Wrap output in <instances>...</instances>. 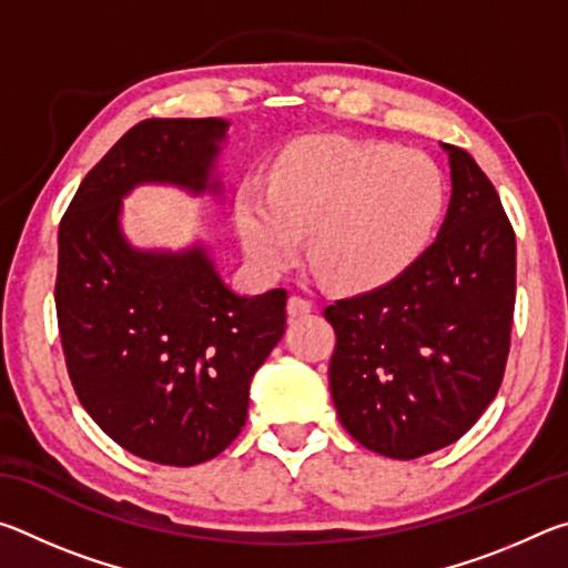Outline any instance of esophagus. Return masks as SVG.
<instances>
[{"mask_svg":"<svg viewBox=\"0 0 568 568\" xmlns=\"http://www.w3.org/2000/svg\"><path fill=\"white\" fill-rule=\"evenodd\" d=\"M311 311H313V303L305 301V297L301 295L287 297V315H291V318H301V315H307Z\"/></svg>","mask_w":568,"mask_h":568,"instance_id":"esophagus-1","label":"esophagus"}]
</instances>
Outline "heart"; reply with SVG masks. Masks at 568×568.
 <instances>
[{"mask_svg": "<svg viewBox=\"0 0 568 568\" xmlns=\"http://www.w3.org/2000/svg\"><path fill=\"white\" fill-rule=\"evenodd\" d=\"M444 210V178L428 158L381 142L315 140L293 150L273 182L237 192L250 261L285 271L307 233V257L341 287L386 283L416 261Z\"/></svg>", "mask_w": 568, "mask_h": 568, "instance_id": "b5f03b06", "label": "heart"}]
</instances>
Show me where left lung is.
I'll list each match as a JSON object with an SVG mask.
<instances>
[{
    "instance_id": "left-lung-1",
    "label": "left lung",
    "mask_w": 568,
    "mask_h": 568,
    "mask_svg": "<svg viewBox=\"0 0 568 568\" xmlns=\"http://www.w3.org/2000/svg\"><path fill=\"white\" fill-rule=\"evenodd\" d=\"M450 165L446 220L390 283L325 307L328 378L343 428L410 460L456 444L501 386L516 301V237L491 180L466 150Z\"/></svg>"
}]
</instances>
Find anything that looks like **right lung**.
Wrapping results in <instances>:
<instances>
[{"label":"right lung","instance_id":"obj_1","mask_svg":"<svg viewBox=\"0 0 568 568\" xmlns=\"http://www.w3.org/2000/svg\"><path fill=\"white\" fill-rule=\"evenodd\" d=\"M227 120H145L94 165L60 223L57 323L77 398L130 454L195 466L237 438L250 381L285 333L287 293L240 295L203 243L142 250L122 233L140 185L220 195Z\"/></svg>","mask_w":568,"mask_h":568}]
</instances>
